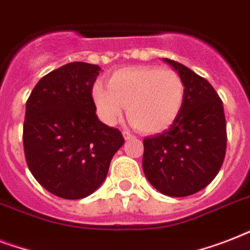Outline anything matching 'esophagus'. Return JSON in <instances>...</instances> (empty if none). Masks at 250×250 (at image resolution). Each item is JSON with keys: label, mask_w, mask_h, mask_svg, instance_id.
Returning a JSON list of instances; mask_svg holds the SVG:
<instances>
[{"label": "esophagus", "mask_w": 250, "mask_h": 250, "mask_svg": "<svg viewBox=\"0 0 250 250\" xmlns=\"http://www.w3.org/2000/svg\"><path fill=\"white\" fill-rule=\"evenodd\" d=\"M123 136H125V140H132V139H135V136L131 132H128V131H123Z\"/></svg>", "instance_id": "34e87169"}]
</instances>
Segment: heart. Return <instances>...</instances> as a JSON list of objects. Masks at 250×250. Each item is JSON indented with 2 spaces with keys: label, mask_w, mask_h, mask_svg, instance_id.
Instances as JSON below:
<instances>
[{
  "label": "heart",
  "mask_w": 250,
  "mask_h": 250,
  "mask_svg": "<svg viewBox=\"0 0 250 250\" xmlns=\"http://www.w3.org/2000/svg\"><path fill=\"white\" fill-rule=\"evenodd\" d=\"M92 98L98 115L107 125H114L123 106H127V118L135 128L157 133L168 128L179 117L186 85L174 70L136 66L114 72L107 86L94 84Z\"/></svg>",
  "instance_id": "1"
}]
</instances>
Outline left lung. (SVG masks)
Segmentation results:
<instances>
[{
	"mask_svg": "<svg viewBox=\"0 0 250 250\" xmlns=\"http://www.w3.org/2000/svg\"><path fill=\"white\" fill-rule=\"evenodd\" d=\"M186 85L176 121L144 139L143 170L157 190L186 197L204 189L221 170L227 146L223 104L211 84L184 64L165 58Z\"/></svg>",
	"mask_w": 250,
	"mask_h": 250,
	"instance_id": "1",
	"label": "left lung"
}]
</instances>
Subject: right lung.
Listing matches in <instances>:
<instances>
[{
  "instance_id": "add662e5",
  "label": "right lung",
  "mask_w": 250,
  "mask_h": 250,
  "mask_svg": "<svg viewBox=\"0 0 250 250\" xmlns=\"http://www.w3.org/2000/svg\"><path fill=\"white\" fill-rule=\"evenodd\" d=\"M101 68L72 62L49 72L25 104L23 146L27 166L50 193L66 200L101 186L125 139L98 121L92 88Z\"/></svg>"
}]
</instances>
